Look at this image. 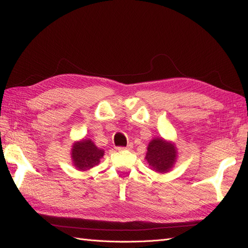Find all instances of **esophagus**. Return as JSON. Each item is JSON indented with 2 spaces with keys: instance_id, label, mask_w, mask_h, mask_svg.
I'll use <instances>...</instances> for the list:
<instances>
[{
  "instance_id": "esophagus-1",
  "label": "esophagus",
  "mask_w": 248,
  "mask_h": 248,
  "mask_svg": "<svg viewBox=\"0 0 248 248\" xmlns=\"http://www.w3.org/2000/svg\"><path fill=\"white\" fill-rule=\"evenodd\" d=\"M133 148V145L132 144H129L127 147H118L117 150L118 151H124V150H132Z\"/></svg>"
}]
</instances>
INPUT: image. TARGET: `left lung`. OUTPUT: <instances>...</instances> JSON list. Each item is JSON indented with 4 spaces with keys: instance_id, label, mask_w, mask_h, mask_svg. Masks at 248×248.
<instances>
[{
    "instance_id": "8db88e82",
    "label": "left lung",
    "mask_w": 248,
    "mask_h": 248,
    "mask_svg": "<svg viewBox=\"0 0 248 248\" xmlns=\"http://www.w3.org/2000/svg\"><path fill=\"white\" fill-rule=\"evenodd\" d=\"M178 150L173 141L163 138H155L147 147L145 160L152 170L159 173H166L176 164Z\"/></svg>"
}]
</instances>
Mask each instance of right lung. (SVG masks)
<instances>
[{
    "instance_id": "right-lung-1",
    "label": "right lung",
    "mask_w": 248,
    "mask_h": 248,
    "mask_svg": "<svg viewBox=\"0 0 248 248\" xmlns=\"http://www.w3.org/2000/svg\"><path fill=\"white\" fill-rule=\"evenodd\" d=\"M70 155L72 165L78 170L86 171L99 164L104 150L98 148L91 139H83L73 143Z\"/></svg>"
}]
</instances>
